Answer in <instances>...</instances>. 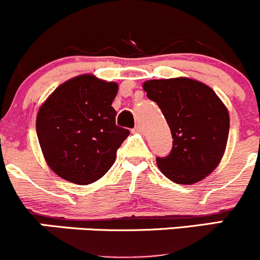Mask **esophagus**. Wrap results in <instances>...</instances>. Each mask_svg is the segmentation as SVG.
Listing matches in <instances>:
<instances>
[{"mask_svg":"<svg viewBox=\"0 0 260 260\" xmlns=\"http://www.w3.org/2000/svg\"><path fill=\"white\" fill-rule=\"evenodd\" d=\"M134 133H141V131H143V129H141V126L140 125H136L135 127H134Z\"/></svg>","mask_w":260,"mask_h":260,"instance_id":"1","label":"esophagus"}]
</instances>
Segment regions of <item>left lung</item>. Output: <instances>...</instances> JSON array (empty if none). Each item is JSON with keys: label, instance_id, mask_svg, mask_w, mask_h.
<instances>
[{"label": "left lung", "instance_id": "1", "mask_svg": "<svg viewBox=\"0 0 260 260\" xmlns=\"http://www.w3.org/2000/svg\"><path fill=\"white\" fill-rule=\"evenodd\" d=\"M149 100L163 112L173 146L158 156L161 173L178 184H192L211 173L228 143L229 112L206 84L189 78L151 79L144 83Z\"/></svg>", "mask_w": 260, "mask_h": 260}]
</instances>
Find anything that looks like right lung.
Listing matches in <instances>:
<instances>
[{"label":"right lung","mask_w":260,"mask_h":260,"mask_svg":"<svg viewBox=\"0 0 260 260\" xmlns=\"http://www.w3.org/2000/svg\"><path fill=\"white\" fill-rule=\"evenodd\" d=\"M114 82L83 74L64 82L40 107L37 134L48 166L66 181L89 184L107 173L130 131L116 125Z\"/></svg>","instance_id":"1"}]
</instances>
